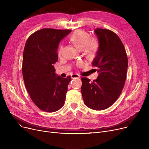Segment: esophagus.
<instances>
[{"instance_id":"obj_1","label":"esophagus","mask_w":149,"mask_h":149,"mask_svg":"<svg viewBox=\"0 0 149 149\" xmlns=\"http://www.w3.org/2000/svg\"><path fill=\"white\" fill-rule=\"evenodd\" d=\"M71 78L72 79H80V75H78V74H72V75H71Z\"/></svg>"}]
</instances>
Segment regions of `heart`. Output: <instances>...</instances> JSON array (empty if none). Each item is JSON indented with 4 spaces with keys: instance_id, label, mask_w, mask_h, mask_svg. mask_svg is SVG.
Returning <instances> with one entry per match:
<instances>
[{
    "instance_id": "heart-1",
    "label": "heart",
    "mask_w": 149,
    "mask_h": 149,
    "mask_svg": "<svg viewBox=\"0 0 149 149\" xmlns=\"http://www.w3.org/2000/svg\"><path fill=\"white\" fill-rule=\"evenodd\" d=\"M69 40L76 47L82 49L88 55H93L97 52L99 48V42L95 38H89V34L83 30H77L69 37ZM62 53V45H60L57 50L58 56H60ZM77 66L81 67L83 65L82 61H78Z\"/></svg>"
}]
</instances>
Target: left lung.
Returning a JSON list of instances; mask_svg holds the SVG:
<instances>
[{
    "label": "left lung",
    "instance_id": "8db88e82",
    "mask_svg": "<svg viewBox=\"0 0 149 149\" xmlns=\"http://www.w3.org/2000/svg\"><path fill=\"white\" fill-rule=\"evenodd\" d=\"M99 48L92 66L99 75L90 81L81 78V94L85 105L95 111L111 106L120 95L126 79L128 59L123 43L113 31L101 28L95 30Z\"/></svg>",
    "mask_w": 149,
    "mask_h": 149
}]
</instances>
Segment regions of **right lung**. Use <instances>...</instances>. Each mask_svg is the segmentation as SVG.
<instances>
[{
	"instance_id": "1",
	"label": "right lung",
	"mask_w": 149,
	"mask_h": 149,
	"mask_svg": "<svg viewBox=\"0 0 149 149\" xmlns=\"http://www.w3.org/2000/svg\"><path fill=\"white\" fill-rule=\"evenodd\" d=\"M70 29L44 28L31 34L23 54L22 74L26 89L34 103L43 111L54 112L63 106L71 77L56 74L60 42Z\"/></svg>"
}]
</instances>
